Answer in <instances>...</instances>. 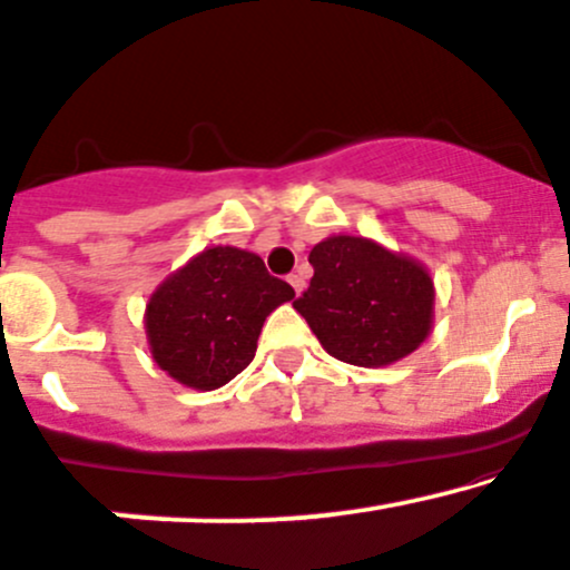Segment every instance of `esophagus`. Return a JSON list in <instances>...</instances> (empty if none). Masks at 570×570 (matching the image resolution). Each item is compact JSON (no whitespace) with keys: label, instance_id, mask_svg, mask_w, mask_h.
Returning <instances> with one entry per match:
<instances>
[{"label":"esophagus","instance_id":"esophagus-1","mask_svg":"<svg viewBox=\"0 0 570 570\" xmlns=\"http://www.w3.org/2000/svg\"><path fill=\"white\" fill-rule=\"evenodd\" d=\"M287 283H291L293 285V291H296V296H298V293H302L304 291V277H302V274H291V277H287Z\"/></svg>","mask_w":570,"mask_h":570}]
</instances>
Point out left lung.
Returning <instances> with one entry per match:
<instances>
[{
	"mask_svg": "<svg viewBox=\"0 0 570 570\" xmlns=\"http://www.w3.org/2000/svg\"><path fill=\"white\" fill-rule=\"evenodd\" d=\"M309 264L315 277L293 309L336 361L382 368L431 336L436 287L412 255L334 234L312 247Z\"/></svg>",
	"mask_w": 570,
	"mask_h": 570,
	"instance_id": "8db88e82",
	"label": "left lung"
}]
</instances>
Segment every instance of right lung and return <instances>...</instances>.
I'll return each mask as SVG.
<instances>
[{"label":"right lung","mask_w":570,"mask_h":570,"mask_svg":"<svg viewBox=\"0 0 570 570\" xmlns=\"http://www.w3.org/2000/svg\"><path fill=\"white\" fill-rule=\"evenodd\" d=\"M293 296L291 285L266 272L261 255L207 247L150 293L147 347L175 382L217 390L250 366L266 317Z\"/></svg>","instance_id":"add662e5"}]
</instances>
